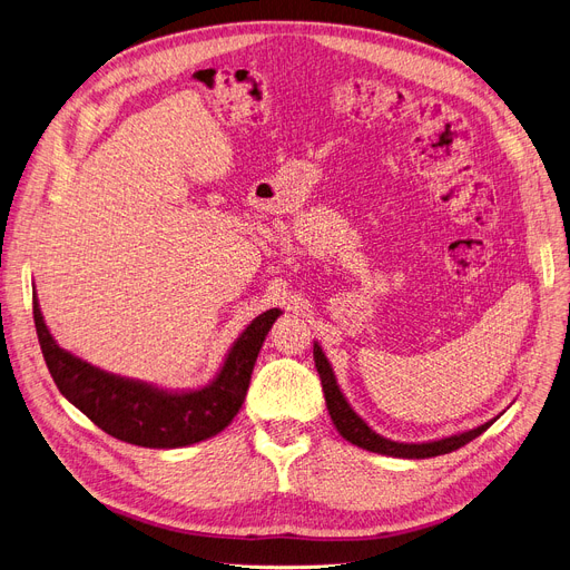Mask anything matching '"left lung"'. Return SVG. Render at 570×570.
<instances>
[{"label": "left lung", "mask_w": 570, "mask_h": 570, "mask_svg": "<svg viewBox=\"0 0 570 570\" xmlns=\"http://www.w3.org/2000/svg\"><path fill=\"white\" fill-rule=\"evenodd\" d=\"M314 363H316V370H318V376H321L327 413H331L337 432L348 443L363 448V451H370V453H379V455H387V458H402V460H425V458L453 453V451H458V448L473 441L475 436H481L492 423H497V417L501 415L499 413L497 417H492V421L478 425L473 430H466V432H460V434H453V436H443V439H436V441H423V443L393 441V439H385L379 432H374L363 421V417L353 411V406L348 404V400L342 393V387L337 385L333 365L327 363V357H325L318 342H314Z\"/></svg>", "instance_id": "1"}]
</instances>
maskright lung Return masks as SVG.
Returning a JSON list of instances; mask_svg holds the SVG:
<instances>
[{"label": "right lung", "instance_id": "right-lung-1", "mask_svg": "<svg viewBox=\"0 0 570 570\" xmlns=\"http://www.w3.org/2000/svg\"><path fill=\"white\" fill-rule=\"evenodd\" d=\"M282 309L258 314L228 348L217 376L196 391L110 374L62 348L50 335L35 293V325L55 385L106 434L142 448H185L226 430L243 409L258 351Z\"/></svg>", "mask_w": 570, "mask_h": 570}]
</instances>
